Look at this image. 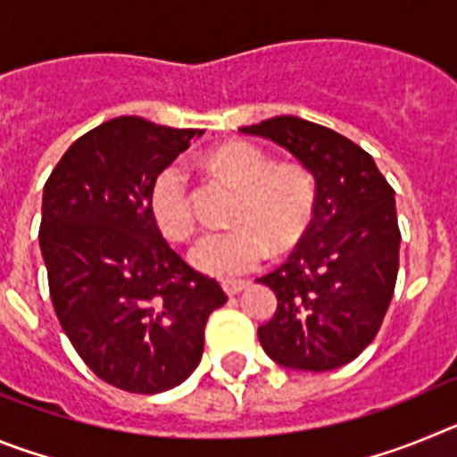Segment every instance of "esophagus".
Returning a JSON list of instances; mask_svg holds the SVG:
<instances>
[{
	"instance_id": "obj_1",
	"label": "esophagus",
	"mask_w": 457,
	"mask_h": 457,
	"mask_svg": "<svg viewBox=\"0 0 457 457\" xmlns=\"http://www.w3.org/2000/svg\"><path fill=\"white\" fill-rule=\"evenodd\" d=\"M221 288H224V293L228 297H233V295L247 288V281H242V278H226V281H221Z\"/></svg>"
}]
</instances>
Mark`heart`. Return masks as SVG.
I'll return each mask as SVG.
<instances>
[{
    "instance_id": "obj_1",
    "label": "heart",
    "mask_w": 457,
    "mask_h": 457,
    "mask_svg": "<svg viewBox=\"0 0 457 457\" xmlns=\"http://www.w3.org/2000/svg\"><path fill=\"white\" fill-rule=\"evenodd\" d=\"M224 179L242 187L231 231L201 237L189 252L199 272L215 278H233L256 270L274 252H288L302 240L313 217L316 189L302 164H274L249 141H231L210 155ZM151 215L157 228L171 240H185L194 231V201L187 169L171 162L153 179Z\"/></svg>"
}]
</instances>
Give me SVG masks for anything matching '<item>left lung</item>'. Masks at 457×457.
Listing matches in <instances>:
<instances>
[{
    "label": "left lung",
    "mask_w": 457,
    "mask_h": 457,
    "mask_svg": "<svg viewBox=\"0 0 457 457\" xmlns=\"http://www.w3.org/2000/svg\"><path fill=\"white\" fill-rule=\"evenodd\" d=\"M240 132L286 148L316 183L300 245L256 278L277 295L258 341L286 369H338L373 341L394 297L401 249L394 189L364 148L325 125L274 116Z\"/></svg>",
    "instance_id": "1"
}]
</instances>
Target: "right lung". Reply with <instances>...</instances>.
<instances>
[{
	"label": "right lung",
	"mask_w": 457,
	"mask_h": 457,
	"mask_svg": "<svg viewBox=\"0 0 457 457\" xmlns=\"http://www.w3.org/2000/svg\"><path fill=\"white\" fill-rule=\"evenodd\" d=\"M201 135L119 116L79 137L43 187L38 240L56 318L84 364L132 394L185 382L226 302L169 247L148 204L160 169Z\"/></svg>",
	"instance_id": "obj_1"
}]
</instances>
